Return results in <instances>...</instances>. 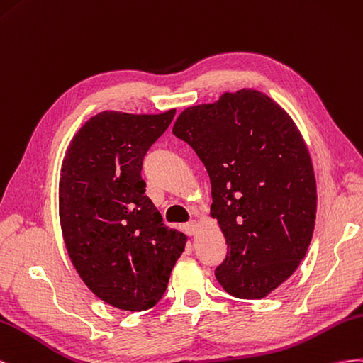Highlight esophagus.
Here are the masks:
<instances>
[{"label":"esophagus","mask_w":363,"mask_h":363,"mask_svg":"<svg viewBox=\"0 0 363 363\" xmlns=\"http://www.w3.org/2000/svg\"><path fill=\"white\" fill-rule=\"evenodd\" d=\"M184 230H185V233H187L189 235H194L196 231H198V222L191 220V222H189V223H185V225H184Z\"/></svg>","instance_id":"obj_1"}]
</instances>
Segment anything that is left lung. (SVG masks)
I'll return each instance as SVG.
<instances>
[{"mask_svg":"<svg viewBox=\"0 0 363 363\" xmlns=\"http://www.w3.org/2000/svg\"><path fill=\"white\" fill-rule=\"evenodd\" d=\"M173 133L210 176L211 216L228 245L217 281L235 298H264L296 271L313 235L316 181L301 133L255 89L187 108Z\"/></svg>","mask_w":363,"mask_h":363,"instance_id":"1","label":"left lung"}]
</instances>
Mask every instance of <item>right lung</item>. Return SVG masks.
Segmentation results:
<instances>
[{"mask_svg":"<svg viewBox=\"0 0 363 363\" xmlns=\"http://www.w3.org/2000/svg\"><path fill=\"white\" fill-rule=\"evenodd\" d=\"M174 112H100L62 162L59 216L68 255L89 291L121 310L160 301L187 240L162 223L141 178L144 157Z\"/></svg>","mask_w":363,"mask_h":363,"instance_id":"right-lung-1","label":"right lung"}]
</instances>
